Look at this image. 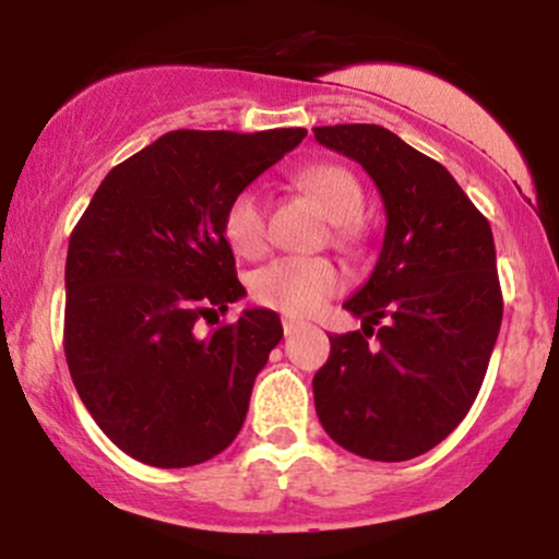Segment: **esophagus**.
<instances>
[{"mask_svg": "<svg viewBox=\"0 0 559 559\" xmlns=\"http://www.w3.org/2000/svg\"><path fill=\"white\" fill-rule=\"evenodd\" d=\"M281 323H284L286 336H292V333H297L299 329H305V323H301V320H294V318H284V320H281Z\"/></svg>", "mask_w": 559, "mask_h": 559, "instance_id": "34e87169", "label": "esophagus"}]
</instances>
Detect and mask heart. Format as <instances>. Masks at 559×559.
Listing matches in <instances>:
<instances>
[{
	"mask_svg": "<svg viewBox=\"0 0 559 559\" xmlns=\"http://www.w3.org/2000/svg\"><path fill=\"white\" fill-rule=\"evenodd\" d=\"M310 194L323 204L325 215L342 236L349 234L352 223L360 221L365 197L357 178L344 165H316L301 176ZM223 234L234 252L243 258H260L267 249V210L260 189L247 186L228 202L223 217ZM342 286V275L323 258H281L260 267L252 275V294L260 305L288 316H312L323 301Z\"/></svg>",
	"mask_w": 559,
	"mask_h": 559,
	"instance_id": "obj_1",
	"label": "heart"
}]
</instances>
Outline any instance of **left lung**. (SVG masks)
Returning a JSON list of instances; mask_svg holds the SVG:
<instances>
[{"label":"left lung","instance_id":"1","mask_svg":"<svg viewBox=\"0 0 559 559\" xmlns=\"http://www.w3.org/2000/svg\"><path fill=\"white\" fill-rule=\"evenodd\" d=\"M360 163L386 210L378 262L344 301L362 331L333 333L312 378L318 418L338 447L402 463L444 441L484 383L502 325L491 226L444 165L383 126L316 128Z\"/></svg>","mask_w":559,"mask_h":559}]
</instances>
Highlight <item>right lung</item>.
<instances>
[{
	"label": "right lung",
	"instance_id": "add662e5",
	"mask_svg": "<svg viewBox=\"0 0 559 559\" xmlns=\"http://www.w3.org/2000/svg\"><path fill=\"white\" fill-rule=\"evenodd\" d=\"M305 136L170 131L107 173L73 228L70 378L96 426L139 463L199 465L241 431L281 318L254 307L210 336L194 325L247 294L223 234L228 202Z\"/></svg>",
	"mask_w": 559,
	"mask_h": 559
}]
</instances>
